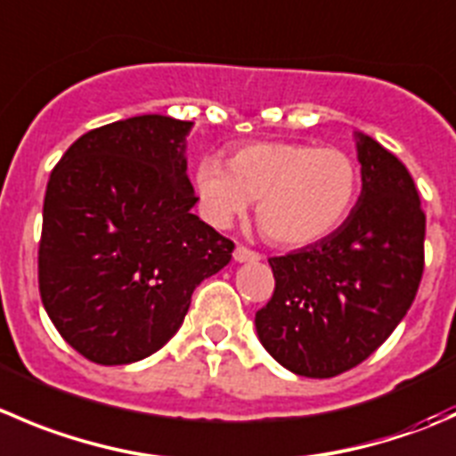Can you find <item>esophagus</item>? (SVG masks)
I'll return each mask as SVG.
<instances>
[{"instance_id": "1", "label": "esophagus", "mask_w": 456, "mask_h": 456, "mask_svg": "<svg viewBox=\"0 0 456 456\" xmlns=\"http://www.w3.org/2000/svg\"><path fill=\"white\" fill-rule=\"evenodd\" d=\"M233 260H238V263H254V260H260V254L258 251L249 249V247L238 245L236 249H233Z\"/></svg>"}]
</instances>
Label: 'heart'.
I'll return each mask as SVG.
<instances>
[{"label": "heart", "instance_id": "1", "mask_svg": "<svg viewBox=\"0 0 456 456\" xmlns=\"http://www.w3.org/2000/svg\"><path fill=\"white\" fill-rule=\"evenodd\" d=\"M196 187L207 216L229 224L258 202V224L269 240L303 247L330 236L354 209L359 165L336 147L254 142L232 153L227 167L202 160Z\"/></svg>", "mask_w": 456, "mask_h": 456}]
</instances>
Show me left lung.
Wrapping results in <instances>:
<instances>
[{"label": "left lung", "mask_w": 456, "mask_h": 456, "mask_svg": "<svg viewBox=\"0 0 456 456\" xmlns=\"http://www.w3.org/2000/svg\"><path fill=\"white\" fill-rule=\"evenodd\" d=\"M359 202L322 240L269 258L256 312L265 350L289 372L330 379L363 363L408 314L423 276L426 214L403 162L359 134Z\"/></svg>", "instance_id": "obj_1"}]
</instances>
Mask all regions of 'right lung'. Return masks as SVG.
Masks as SVG:
<instances>
[{"instance_id":"1","label":"right lung","mask_w":456,"mask_h":456,"mask_svg":"<svg viewBox=\"0 0 456 456\" xmlns=\"http://www.w3.org/2000/svg\"><path fill=\"white\" fill-rule=\"evenodd\" d=\"M193 122L138 116L75 140L53 169L37 251L39 296L84 359L126 365L160 350L191 294L232 260L187 178Z\"/></svg>"}]
</instances>
